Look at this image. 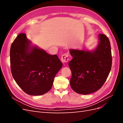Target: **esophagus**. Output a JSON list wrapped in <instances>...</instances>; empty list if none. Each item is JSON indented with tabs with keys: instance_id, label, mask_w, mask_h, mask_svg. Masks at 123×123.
<instances>
[{
	"instance_id": "1",
	"label": "esophagus",
	"mask_w": 123,
	"mask_h": 123,
	"mask_svg": "<svg viewBox=\"0 0 123 123\" xmlns=\"http://www.w3.org/2000/svg\"><path fill=\"white\" fill-rule=\"evenodd\" d=\"M68 61H69V57H68V55L67 54H64L62 56L61 61L63 64L67 63L68 62Z\"/></svg>"
}]
</instances>
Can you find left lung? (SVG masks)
Instances as JSON below:
<instances>
[{"mask_svg": "<svg viewBox=\"0 0 123 123\" xmlns=\"http://www.w3.org/2000/svg\"><path fill=\"white\" fill-rule=\"evenodd\" d=\"M96 49L90 51L70 49L73 57L69 62L72 72L71 87L79 94L92 93L102 87L110 72L112 55L110 41L104 34L98 35Z\"/></svg>", "mask_w": 123, "mask_h": 123, "instance_id": "left-lung-1", "label": "left lung"}]
</instances>
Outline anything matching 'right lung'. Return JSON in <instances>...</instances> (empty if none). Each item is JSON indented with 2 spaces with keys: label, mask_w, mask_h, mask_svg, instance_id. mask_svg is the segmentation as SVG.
Masks as SVG:
<instances>
[{
  "label": "right lung",
  "mask_w": 123,
  "mask_h": 123,
  "mask_svg": "<svg viewBox=\"0 0 123 123\" xmlns=\"http://www.w3.org/2000/svg\"><path fill=\"white\" fill-rule=\"evenodd\" d=\"M31 43L25 33L15 39L10 49L11 70L16 83L25 93L41 95L51 89L62 64L57 55L48 54Z\"/></svg>",
  "instance_id": "right-lung-1"
}]
</instances>
